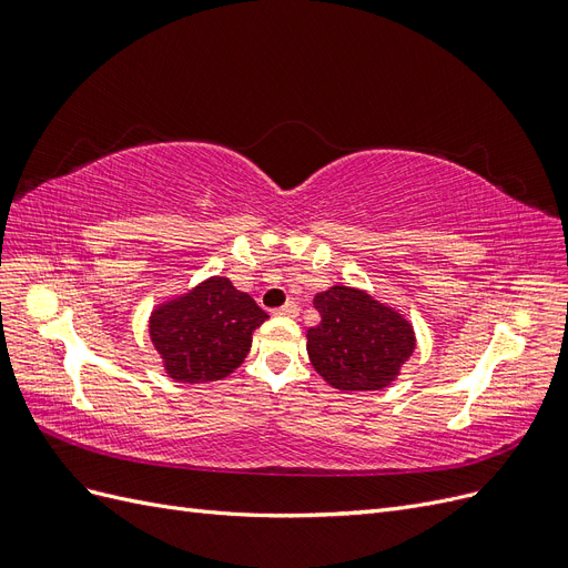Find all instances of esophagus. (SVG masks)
Segmentation results:
<instances>
[{
  "mask_svg": "<svg viewBox=\"0 0 568 568\" xmlns=\"http://www.w3.org/2000/svg\"><path fill=\"white\" fill-rule=\"evenodd\" d=\"M274 315H282V317H298V305L296 303H286V305H282L280 311H274Z\"/></svg>",
  "mask_w": 568,
  "mask_h": 568,
  "instance_id": "1",
  "label": "esophagus"
}]
</instances>
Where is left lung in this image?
I'll return each mask as SVG.
<instances>
[{"instance_id": "left-lung-1", "label": "left lung", "mask_w": 568, "mask_h": 568, "mask_svg": "<svg viewBox=\"0 0 568 568\" xmlns=\"http://www.w3.org/2000/svg\"><path fill=\"white\" fill-rule=\"evenodd\" d=\"M320 324L307 329V355L322 379L338 390H382L415 353L412 324L353 286L315 296Z\"/></svg>"}]
</instances>
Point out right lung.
<instances>
[{"label":"right lung","mask_w":568,"mask_h":568,"mask_svg":"<svg viewBox=\"0 0 568 568\" xmlns=\"http://www.w3.org/2000/svg\"><path fill=\"white\" fill-rule=\"evenodd\" d=\"M267 313L227 277H211L151 313L149 334L170 379L209 384L230 376Z\"/></svg>","instance_id":"right-lung-1"}]
</instances>
